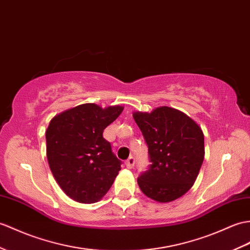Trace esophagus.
<instances>
[{"instance_id":"esophagus-1","label":"esophagus","mask_w":250,"mask_h":250,"mask_svg":"<svg viewBox=\"0 0 250 250\" xmlns=\"http://www.w3.org/2000/svg\"><path fill=\"white\" fill-rule=\"evenodd\" d=\"M134 164H135V159L133 158V156H130V158L125 161V166H126V168H129V169L133 168Z\"/></svg>"}]
</instances>
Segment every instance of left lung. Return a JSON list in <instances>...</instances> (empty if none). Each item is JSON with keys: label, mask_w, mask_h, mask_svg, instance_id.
I'll use <instances>...</instances> for the list:
<instances>
[{"label": "left lung", "mask_w": 250, "mask_h": 250, "mask_svg": "<svg viewBox=\"0 0 250 250\" xmlns=\"http://www.w3.org/2000/svg\"><path fill=\"white\" fill-rule=\"evenodd\" d=\"M135 123L148 146V169L137 183L143 193L159 202H170L193 187L205 159V137L187 114L161 106L151 113L135 112Z\"/></svg>", "instance_id": "1"}]
</instances>
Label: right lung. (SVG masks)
Segmentation results:
<instances>
[{
    "instance_id": "obj_1",
    "label": "right lung",
    "mask_w": 250,
    "mask_h": 250,
    "mask_svg": "<svg viewBox=\"0 0 250 250\" xmlns=\"http://www.w3.org/2000/svg\"><path fill=\"white\" fill-rule=\"evenodd\" d=\"M124 111L86 103L59 114L45 132L46 158L61 188L81 204H95L111 188L121 161L103 131Z\"/></svg>"
}]
</instances>
